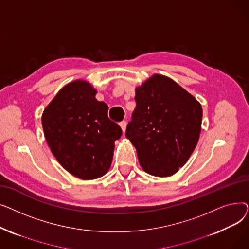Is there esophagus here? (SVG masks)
I'll list each match as a JSON object with an SVG mask.
<instances>
[{"label": "esophagus", "instance_id": "esophagus-1", "mask_svg": "<svg viewBox=\"0 0 249 249\" xmlns=\"http://www.w3.org/2000/svg\"><path fill=\"white\" fill-rule=\"evenodd\" d=\"M126 126H127V123H126V121H122V122H120V127H121V129H122V131H123V132H125V130H126Z\"/></svg>", "mask_w": 249, "mask_h": 249}]
</instances>
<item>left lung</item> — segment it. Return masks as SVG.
I'll use <instances>...</instances> for the list:
<instances>
[{
    "label": "left lung",
    "mask_w": 249,
    "mask_h": 249,
    "mask_svg": "<svg viewBox=\"0 0 249 249\" xmlns=\"http://www.w3.org/2000/svg\"><path fill=\"white\" fill-rule=\"evenodd\" d=\"M136 108L126 137L143 171L171 177L189 160L202 127L201 104L171 77L154 73L135 89Z\"/></svg>",
    "instance_id": "8db88e82"
}]
</instances>
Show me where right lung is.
I'll list each match as a JSON object with an SVG mask.
<instances>
[{"label":"right lung","mask_w":249,"mask_h":249,"mask_svg":"<svg viewBox=\"0 0 249 249\" xmlns=\"http://www.w3.org/2000/svg\"><path fill=\"white\" fill-rule=\"evenodd\" d=\"M97 89L85 80L65 85L42 113L47 144L71 175L95 179L111 167L115 140L122 135L108 118V105L96 99Z\"/></svg>","instance_id":"obj_1"}]
</instances>
